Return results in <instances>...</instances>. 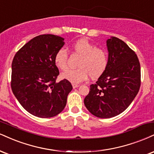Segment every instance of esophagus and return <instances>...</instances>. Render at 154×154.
<instances>
[{
  "mask_svg": "<svg viewBox=\"0 0 154 154\" xmlns=\"http://www.w3.org/2000/svg\"><path fill=\"white\" fill-rule=\"evenodd\" d=\"M79 86V85H78V84H72V87H73V88L75 89V88H78V87Z\"/></svg>",
  "mask_w": 154,
  "mask_h": 154,
  "instance_id": "1",
  "label": "esophagus"
}]
</instances>
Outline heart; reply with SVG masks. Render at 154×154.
Wrapping results in <instances>:
<instances>
[{
  "mask_svg": "<svg viewBox=\"0 0 154 154\" xmlns=\"http://www.w3.org/2000/svg\"><path fill=\"white\" fill-rule=\"evenodd\" d=\"M72 51L79 55V58L77 66L78 68L68 69L63 72V79L69 81L73 84H77L90 77L96 79L104 73L109 62L108 53L103 48L96 45L86 38H81L72 45ZM68 53L65 49H59L55 54V65L61 70L67 68Z\"/></svg>",
  "mask_w": 154,
  "mask_h": 154,
  "instance_id": "1",
  "label": "heart"
}]
</instances>
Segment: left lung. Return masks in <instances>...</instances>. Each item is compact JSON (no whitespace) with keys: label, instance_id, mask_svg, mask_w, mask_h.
I'll return each mask as SVG.
<instances>
[{"label":"left lung","instance_id":"left-lung-1","mask_svg":"<svg viewBox=\"0 0 154 154\" xmlns=\"http://www.w3.org/2000/svg\"><path fill=\"white\" fill-rule=\"evenodd\" d=\"M109 62L95 84L90 85L84 100L93 116L110 118L123 112L139 91L140 66L138 57L123 41L116 37L107 40Z\"/></svg>","mask_w":154,"mask_h":154}]
</instances>
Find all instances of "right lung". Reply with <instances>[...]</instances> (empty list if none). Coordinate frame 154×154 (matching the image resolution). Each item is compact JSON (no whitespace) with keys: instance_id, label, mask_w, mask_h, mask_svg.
I'll return each instance as SVG.
<instances>
[{"instance_id":"right-lung-1","label":"right lung","mask_w":154,"mask_h":154,"mask_svg":"<svg viewBox=\"0 0 154 154\" xmlns=\"http://www.w3.org/2000/svg\"><path fill=\"white\" fill-rule=\"evenodd\" d=\"M64 38L53 34L37 36L16 52L11 65V89L22 107L38 118H51L66 106L72 90L69 81L57 82L59 72L54 56Z\"/></svg>"}]
</instances>
